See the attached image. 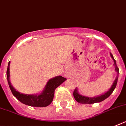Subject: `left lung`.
<instances>
[{
	"mask_svg": "<svg viewBox=\"0 0 126 126\" xmlns=\"http://www.w3.org/2000/svg\"><path fill=\"white\" fill-rule=\"evenodd\" d=\"M111 55V57H112V59H113L114 61V65H115V71L117 72V76L116 77V79L114 81L113 85H112L111 88H110V89L108 90L107 92H106L104 94H101L100 96H98L96 97H88V96H82V94H80V93H79L77 90V88H76L75 89L74 91H73V96H74L75 99L77 102H78L79 103H80V104H94V103L96 102H102L103 100H104L105 99H106L108 97L111 95L113 91H114V89H115L116 86H117V81H118V75L119 73V69L118 67H117V64H116V61H115V59L113 58V56L111 53L110 54Z\"/></svg>",
	"mask_w": 126,
	"mask_h": 126,
	"instance_id": "1",
	"label": "left lung"
}]
</instances>
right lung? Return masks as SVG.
I'll use <instances>...</instances> for the list:
<instances>
[{
	"label": "right lung",
	"instance_id": "right-lung-1",
	"mask_svg": "<svg viewBox=\"0 0 126 126\" xmlns=\"http://www.w3.org/2000/svg\"><path fill=\"white\" fill-rule=\"evenodd\" d=\"M9 62L7 69V80L9 88L13 93V96L24 104L33 107H46L52 102L54 97L55 90L62 83L66 80V79L62 76H57L52 78L47 82L42 93L39 94H24L16 91L13 88L9 81Z\"/></svg>",
	"mask_w": 126,
	"mask_h": 126
}]
</instances>
